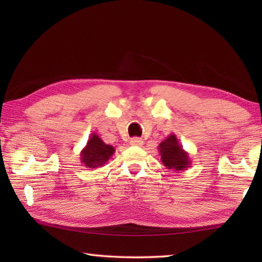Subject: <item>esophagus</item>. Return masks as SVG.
Listing matches in <instances>:
<instances>
[{
	"label": "esophagus",
	"instance_id": "34e87169",
	"mask_svg": "<svg viewBox=\"0 0 262 262\" xmlns=\"http://www.w3.org/2000/svg\"><path fill=\"white\" fill-rule=\"evenodd\" d=\"M130 144L141 147V145H143V140L140 139V137H133V139L130 140Z\"/></svg>",
	"mask_w": 262,
	"mask_h": 262
}]
</instances>
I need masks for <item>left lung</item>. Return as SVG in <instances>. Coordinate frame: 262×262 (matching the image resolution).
<instances>
[{
	"label": "left lung",
	"instance_id": "1",
	"mask_svg": "<svg viewBox=\"0 0 262 262\" xmlns=\"http://www.w3.org/2000/svg\"><path fill=\"white\" fill-rule=\"evenodd\" d=\"M158 151L162 163L168 170L185 171L192 164L189 154L183 149V145L179 143L176 134L168 135L158 145Z\"/></svg>",
	"mask_w": 262,
	"mask_h": 262
}]
</instances>
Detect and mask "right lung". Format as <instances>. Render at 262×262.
I'll use <instances>...</instances> for the list:
<instances>
[{
	"label": "right lung",
	"mask_w": 262,
	"mask_h": 262,
	"mask_svg": "<svg viewBox=\"0 0 262 262\" xmlns=\"http://www.w3.org/2000/svg\"><path fill=\"white\" fill-rule=\"evenodd\" d=\"M115 149L112 145L106 144L100 137L92 133L85 147L79 154L81 163L88 168H97L104 166L108 159L113 156Z\"/></svg>",
	"instance_id": "1"
}]
</instances>
